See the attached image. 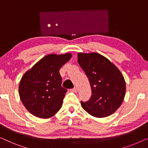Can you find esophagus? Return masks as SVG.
Instances as JSON below:
<instances>
[{
  "label": "esophagus",
  "instance_id": "obj_1",
  "mask_svg": "<svg viewBox=\"0 0 148 148\" xmlns=\"http://www.w3.org/2000/svg\"><path fill=\"white\" fill-rule=\"evenodd\" d=\"M71 91L72 92H74V93H77L78 92V89H77V87H75L74 88H73V89H71Z\"/></svg>",
  "mask_w": 148,
  "mask_h": 148
}]
</instances>
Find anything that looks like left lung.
Listing matches in <instances>:
<instances>
[{"mask_svg":"<svg viewBox=\"0 0 148 148\" xmlns=\"http://www.w3.org/2000/svg\"><path fill=\"white\" fill-rule=\"evenodd\" d=\"M77 62L90 82L92 95L82 108L95 117L113 114L124 100L126 84L120 71L108 58L96 52L77 54Z\"/></svg>","mask_w":148,"mask_h":148,"instance_id":"8db88e82","label":"left lung"}]
</instances>
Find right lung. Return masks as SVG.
Masks as SVG:
<instances>
[{"instance_id": "1", "label": "right lung", "mask_w": 148, "mask_h": 148, "mask_svg": "<svg viewBox=\"0 0 148 148\" xmlns=\"http://www.w3.org/2000/svg\"><path fill=\"white\" fill-rule=\"evenodd\" d=\"M71 56L70 53L48 54L22 77L19 86L20 99L31 114L47 119L61 108L67 90L61 86L59 70Z\"/></svg>"}]
</instances>
